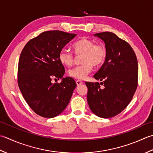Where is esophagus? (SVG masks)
I'll return each mask as SVG.
<instances>
[{"instance_id": "1", "label": "esophagus", "mask_w": 153, "mask_h": 153, "mask_svg": "<svg viewBox=\"0 0 153 153\" xmlns=\"http://www.w3.org/2000/svg\"><path fill=\"white\" fill-rule=\"evenodd\" d=\"M76 83L77 86H80V85H82V84L83 83V82H82V81L80 80H76Z\"/></svg>"}]
</instances>
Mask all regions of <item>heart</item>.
<instances>
[{"label": "heart", "instance_id": "obj_1", "mask_svg": "<svg viewBox=\"0 0 153 153\" xmlns=\"http://www.w3.org/2000/svg\"><path fill=\"white\" fill-rule=\"evenodd\" d=\"M72 48L76 55L82 54L81 61L82 64L68 71V75L76 79L83 80L92 72L93 67L101 66L106 59L107 50L102 43H95L86 37L74 42ZM59 59L65 66H72L74 61V55L67 49H62L59 52Z\"/></svg>", "mask_w": 153, "mask_h": 153}]
</instances>
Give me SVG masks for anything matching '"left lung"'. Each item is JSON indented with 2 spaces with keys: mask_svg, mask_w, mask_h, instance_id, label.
Here are the masks:
<instances>
[{
  "mask_svg": "<svg viewBox=\"0 0 153 153\" xmlns=\"http://www.w3.org/2000/svg\"><path fill=\"white\" fill-rule=\"evenodd\" d=\"M105 43L107 57L94 77L99 82H86L87 101L98 117L110 118L121 113L131 101L138 85V63L131 47L114 33L94 34Z\"/></svg>",
  "mask_w": 153,
  "mask_h": 153,
  "instance_id": "8db88e82",
  "label": "left lung"
}]
</instances>
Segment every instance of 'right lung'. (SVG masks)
<instances>
[{"label": "right lung", "instance_id": "add662e5", "mask_svg": "<svg viewBox=\"0 0 153 153\" xmlns=\"http://www.w3.org/2000/svg\"><path fill=\"white\" fill-rule=\"evenodd\" d=\"M76 34L59 30L46 31L24 46L18 66V84L30 108L39 116L52 118L63 112L76 84L73 78H63L65 70L59 54ZM62 78L53 84L52 78Z\"/></svg>", "mask_w": 153, "mask_h": 153}]
</instances>
